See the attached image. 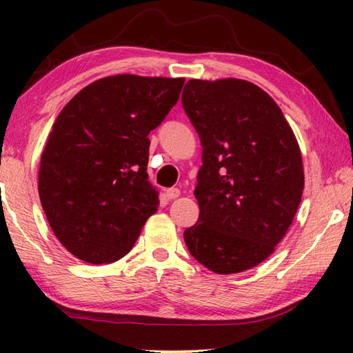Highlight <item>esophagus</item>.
<instances>
[{
  "mask_svg": "<svg viewBox=\"0 0 353 353\" xmlns=\"http://www.w3.org/2000/svg\"><path fill=\"white\" fill-rule=\"evenodd\" d=\"M166 198L168 199H176V198H179V196H181V190L179 188H168L166 190Z\"/></svg>",
  "mask_w": 353,
  "mask_h": 353,
  "instance_id": "1",
  "label": "esophagus"
}]
</instances>
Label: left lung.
<instances>
[{"label": "left lung", "mask_w": 353, "mask_h": 353, "mask_svg": "<svg viewBox=\"0 0 353 353\" xmlns=\"http://www.w3.org/2000/svg\"><path fill=\"white\" fill-rule=\"evenodd\" d=\"M182 104L202 146L201 212L185 244L216 274L252 270L276 250L301 204L296 135L276 101L249 81L190 79Z\"/></svg>", "instance_id": "1"}]
</instances>
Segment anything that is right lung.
I'll use <instances>...</instances> for the list:
<instances>
[{
  "label": "right lung",
  "instance_id": "add662e5",
  "mask_svg": "<svg viewBox=\"0 0 353 353\" xmlns=\"http://www.w3.org/2000/svg\"><path fill=\"white\" fill-rule=\"evenodd\" d=\"M183 82L107 76L59 113L40 157L39 196L57 240L76 259L119 260L157 212L159 190L146 172L148 135L176 105Z\"/></svg>",
  "mask_w": 353,
  "mask_h": 353
}]
</instances>
